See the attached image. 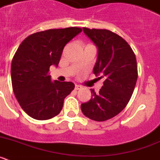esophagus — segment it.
<instances>
[{
	"label": "esophagus",
	"mask_w": 160,
	"mask_h": 160,
	"mask_svg": "<svg viewBox=\"0 0 160 160\" xmlns=\"http://www.w3.org/2000/svg\"><path fill=\"white\" fill-rule=\"evenodd\" d=\"M81 89H82L81 86H79V85H75V90H81Z\"/></svg>",
	"instance_id": "34e87169"
}]
</instances>
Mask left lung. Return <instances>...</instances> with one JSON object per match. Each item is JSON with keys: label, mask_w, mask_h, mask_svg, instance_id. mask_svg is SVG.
Wrapping results in <instances>:
<instances>
[{"label": "left lung", "mask_w": 160, "mask_h": 160, "mask_svg": "<svg viewBox=\"0 0 160 160\" xmlns=\"http://www.w3.org/2000/svg\"><path fill=\"white\" fill-rule=\"evenodd\" d=\"M82 29L98 48L93 73L105 81L98 93L90 89L91 98L82 104L81 110L87 118L102 122L119 114L128 105L138 78L136 58L128 42L116 33Z\"/></svg>", "instance_id": "left-lung-1"}]
</instances>
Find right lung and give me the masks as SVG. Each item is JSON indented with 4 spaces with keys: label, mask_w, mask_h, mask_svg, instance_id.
I'll use <instances>...</instances> for the list:
<instances>
[{
    "label": "right lung",
    "mask_w": 160,
    "mask_h": 160,
    "mask_svg": "<svg viewBox=\"0 0 160 160\" xmlns=\"http://www.w3.org/2000/svg\"><path fill=\"white\" fill-rule=\"evenodd\" d=\"M81 28L48 29L29 35L12 61L11 79L17 99L28 115L47 120L61 112L65 98L74 89L71 82H52L49 67H58L63 48Z\"/></svg>",
    "instance_id": "add662e5"
}]
</instances>
